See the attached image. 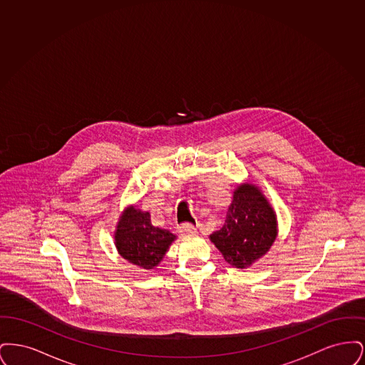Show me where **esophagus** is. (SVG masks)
I'll use <instances>...</instances> for the list:
<instances>
[{
  "label": "esophagus",
  "mask_w": 365,
  "mask_h": 365,
  "mask_svg": "<svg viewBox=\"0 0 365 365\" xmlns=\"http://www.w3.org/2000/svg\"><path fill=\"white\" fill-rule=\"evenodd\" d=\"M179 232L182 235H194L197 232V228L191 226L189 223H186V225H182V226L179 227Z\"/></svg>",
  "instance_id": "obj_1"
}]
</instances>
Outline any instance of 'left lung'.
<instances>
[{"label": "left lung", "instance_id": "obj_1", "mask_svg": "<svg viewBox=\"0 0 365 365\" xmlns=\"http://www.w3.org/2000/svg\"><path fill=\"white\" fill-rule=\"evenodd\" d=\"M278 237V217L259 186L245 182L232 192L223 227L209 235L225 260L246 269L265 256Z\"/></svg>", "mask_w": 365, "mask_h": 365}]
</instances>
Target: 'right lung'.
<instances>
[{
	"label": "right lung",
	"instance_id": "obj_1",
	"mask_svg": "<svg viewBox=\"0 0 365 365\" xmlns=\"http://www.w3.org/2000/svg\"><path fill=\"white\" fill-rule=\"evenodd\" d=\"M118 253L140 269H155L176 237L165 228L155 227L150 215L137 205L124 209L113 234Z\"/></svg>",
	"mask_w": 365,
	"mask_h": 365
}]
</instances>
